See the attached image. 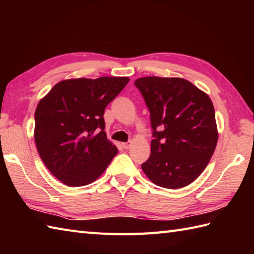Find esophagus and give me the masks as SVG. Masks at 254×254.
I'll return each instance as SVG.
<instances>
[{
	"mask_svg": "<svg viewBox=\"0 0 254 254\" xmlns=\"http://www.w3.org/2000/svg\"><path fill=\"white\" fill-rule=\"evenodd\" d=\"M132 145V142H127V143H122L123 148H128Z\"/></svg>",
	"mask_w": 254,
	"mask_h": 254,
	"instance_id": "1",
	"label": "esophagus"
}]
</instances>
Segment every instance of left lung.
I'll return each mask as SVG.
<instances>
[{"instance_id":"obj_1","label":"left lung","mask_w":254,"mask_h":254,"mask_svg":"<svg viewBox=\"0 0 254 254\" xmlns=\"http://www.w3.org/2000/svg\"><path fill=\"white\" fill-rule=\"evenodd\" d=\"M134 84L148 107L154 130L144 174L166 189L189 186L206 168L217 145L212 100L180 77L147 76Z\"/></svg>"}]
</instances>
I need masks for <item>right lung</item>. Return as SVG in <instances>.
Masks as SVG:
<instances>
[{
  "mask_svg": "<svg viewBox=\"0 0 254 254\" xmlns=\"http://www.w3.org/2000/svg\"><path fill=\"white\" fill-rule=\"evenodd\" d=\"M128 77L69 78L57 83L35 111L38 154L68 187H83L104 174L118 153L107 138L104 113Z\"/></svg>",
  "mask_w": 254,
  "mask_h": 254,
  "instance_id": "add662e5",
  "label": "right lung"
}]
</instances>
